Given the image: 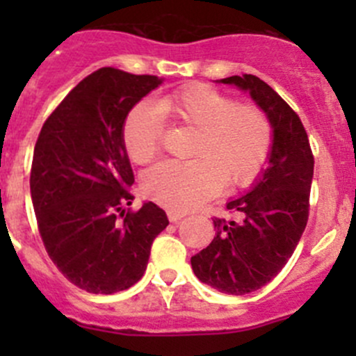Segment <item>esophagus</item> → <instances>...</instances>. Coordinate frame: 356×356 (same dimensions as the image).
Listing matches in <instances>:
<instances>
[{"label": "esophagus", "instance_id": "esophagus-1", "mask_svg": "<svg viewBox=\"0 0 356 356\" xmlns=\"http://www.w3.org/2000/svg\"><path fill=\"white\" fill-rule=\"evenodd\" d=\"M168 215V220L170 222H179L181 218L186 217V211H179V210H168L167 211Z\"/></svg>", "mask_w": 356, "mask_h": 356}]
</instances>
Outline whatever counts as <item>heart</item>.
Here are the masks:
<instances>
[{
	"instance_id": "b5f03b06",
	"label": "heart",
	"mask_w": 356,
	"mask_h": 356,
	"mask_svg": "<svg viewBox=\"0 0 356 356\" xmlns=\"http://www.w3.org/2000/svg\"><path fill=\"white\" fill-rule=\"evenodd\" d=\"M156 110L139 105L124 124V146L134 163H149L161 152V115L195 129L188 161H163L143 177L146 196L170 210H191L227 188H245L260 175L274 146V125L265 110L238 103L207 84H188L161 96Z\"/></svg>"
}]
</instances>
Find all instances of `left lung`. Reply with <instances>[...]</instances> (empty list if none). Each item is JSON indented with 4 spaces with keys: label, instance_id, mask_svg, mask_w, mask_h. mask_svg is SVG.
<instances>
[{
    "label": "left lung",
    "instance_id": "obj_1",
    "mask_svg": "<svg viewBox=\"0 0 356 356\" xmlns=\"http://www.w3.org/2000/svg\"><path fill=\"white\" fill-rule=\"evenodd\" d=\"M248 91L274 125L268 167L241 198L227 203L236 218L213 217V241L191 258L196 277L225 294L260 289L282 270L300 243L310 211L314 153L300 117L257 75L222 79Z\"/></svg>",
    "mask_w": 356,
    "mask_h": 356
}]
</instances>
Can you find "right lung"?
<instances>
[{"instance_id": "obj_1", "label": "right lung", "mask_w": 356, "mask_h": 356, "mask_svg": "<svg viewBox=\"0 0 356 356\" xmlns=\"http://www.w3.org/2000/svg\"><path fill=\"white\" fill-rule=\"evenodd\" d=\"M161 84L156 75L103 67L82 79L51 111L35 141L31 196L38 229L58 270L95 294L129 289L143 277L167 213L132 203L124 122Z\"/></svg>"}]
</instances>
